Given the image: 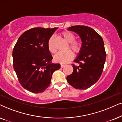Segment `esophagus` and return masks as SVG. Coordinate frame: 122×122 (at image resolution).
I'll list each match as a JSON object with an SVG mask.
<instances>
[{
	"label": "esophagus",
	"mask_w": 122,
	"mask_h": 122,
	"mask_svg": "<svg viewBox=\"0 0 122 122\" xmlns=\"http://www.w3.org/2000/svg\"><path fill=\"white\" fill-rule=\"evenodd\" d=\"M65 66V64H61V67L63 68V67H64Z\"/></svg>",
	"instance_id": "obj_1"
}]
</instances>
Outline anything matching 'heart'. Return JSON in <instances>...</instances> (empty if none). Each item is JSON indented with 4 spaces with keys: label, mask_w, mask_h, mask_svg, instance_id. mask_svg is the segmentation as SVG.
<instances>
[{
    "label": "heart",
    "mask_w": 122,
    "mask_h": 122,
    "mask_svg": "<svg viewBox=\"0 0 122 122\" xmlns=\"http://www.w3.org/2000/svg\"><path fill=\"white\" fill-rule=\"evenodd\" d=\"M61 36L65 39V40L69 43V48H70L75 52H78L80 50V43L77 41H75L74 40L75 37L72 33L69 31H65L61 33ZM53 39V36L51 37L48 42V50L52 53H54L56 51V50L53 47L52 45ZM73 57H74V54L72 51H71L70 50H68L64 52H59L56 53L53 57V60L56 62L66 64L72 59Z\"/></svg>",
    "instance_id": "1"
}]
</instances>
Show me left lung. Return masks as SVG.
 I'll list each match as a JSON object with an SVG mask.
<instances>
[{"label": "left lung", "instance_id": "obj_1", "mask_svg": "<svg viewBox=\"0 0 122 122\" xmlns=\"http://www.w3.org/2000/svg\"><path fill=\"white\" fill-rule=\"evenodd\" d=\"M77 34L81 40L79 54L74 60L79 66L72 64L73 72L66 79L76 89H86L98 81L106 59L102 37L93 29L85 25H75L67 29Z\"/></svg>", "mask_w": 122, "mask_h": 122}]
</instances>
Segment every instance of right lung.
<instances>
[{
	"instance_id": "right-lung-1",
	"label": "right lung",
	"mask_w": 122,
	"mask_h": 122,
	"mask_svg": "<svg viewBox=\"0 0 122 122\" xmlns=\"http://www.w3.org/2000/svg\"><path fill=\"white\" fill-rule=\"evenodd\" d=\"M58 28H34L19 37L13 51V67L20 85L33 93L43 92L50 86L60 64L52 62L48 47L50 38Z\"/></svg>"
}]
</instances>
